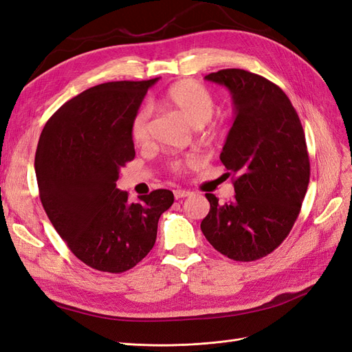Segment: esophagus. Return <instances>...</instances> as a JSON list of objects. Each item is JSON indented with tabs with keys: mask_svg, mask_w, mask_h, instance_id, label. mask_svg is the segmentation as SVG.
I'll use <instances>...</instances> for the list:
<instances>
[{
	"mask_svg": "<svg viewBox=\"0 0 352 352\" xmlns=\"http://www.w3.org/2000/svg\"><path fill=\"white\" fill-rule=\"evenodd\" d=\"M190 194H192V192H189V190H186V189H175V190H173V195H175L176 199L189 197Z\"/></svg>",
	"mask_w": 352,
	"mask_h": 352,
	"instance_id": "obj_1",
	"label": "esophagus"
}]
</instances>
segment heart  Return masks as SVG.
<instances>
[{"label":"heart","instance_id":"b5f03b06","mask_svg":"<svg viewBox=\"0 0 352 352\" xmlns=\"http://www.w3.org/2000/svg\"><path fill=\"white\" fill-rule=\"evenodd\" d=\"M164 107L177 113L190 126L199 127L202 135L211 138L216 135V127L210 124L212 114L216 111V100L211 91L197 80H179L164 91L160 98ZM150 120L151 111L148 107L138 110L131 122V140L136 145H142L150 138ZM198 162L197 157H186L173 160L168 164L170 172L179 175L186 167L194 166Z\"/></svg>","mask_w":352,"mask_h":352}]
</instances>
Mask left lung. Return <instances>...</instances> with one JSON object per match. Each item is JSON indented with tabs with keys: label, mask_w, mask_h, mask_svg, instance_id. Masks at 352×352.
I'll use <instances>...</instances> for the list:
<instances>
[{
	"label": "left lung",
	"mask_w": 352,
	"mask_h": 352,
	"mask_svg": "<svg viewBox=\"0 0 352 352\" xmlns=\"http://www.w3.org/2000/svg\"><path fill=\"white\" fill-rule=\"evenodd\" d=\"M225 85L235 104V122L220 154L233 173L235 198L210 211L201 230L212 248L235 261L273 252L289 235L310 182V158L300 117L278 85L242 69L206 76Z\"/></svg>",
	"instance_id": "left-lung-1"
}]
</instances>
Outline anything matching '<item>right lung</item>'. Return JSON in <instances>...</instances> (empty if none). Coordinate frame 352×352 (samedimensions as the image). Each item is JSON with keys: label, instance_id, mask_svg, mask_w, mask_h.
I'll return each mask as SVG.
<instances>
[{"label": "right lung", "instance_id": "right-lung-1", "mask_svg": "<svg viewBox=\"0 0 352 352\" xmlns=\"http://www.w3.org/2000/svg\"><path fill=\"white\" fill-rule=\"evenodd\" d=\"M158 80L97 85L50 117L35 154L39 198L69 250L89 267L123 273L154 247L158 219L172 207L168 189L129 202L116 188L135 158L131 122Z\"/></svg>", "mask_w": 352, "mask_h": 352}]
</instances>
